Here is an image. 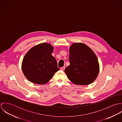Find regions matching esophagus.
<instances>
[{"instance_id": "obj_1", "label": "esophagus", "mask_w": 122, "mask_h": 122, "mask_svg": "<svg viewBox=\"0 0 122 122\" xmlns=\"http://www.w3.org/2000/svg\"><path fill=\"white\" fill-rule=\"evenodd\" d=\"M65 69V67H62L61 68V70H62V71L64 70Z\"/></svg>"}]
</instances>
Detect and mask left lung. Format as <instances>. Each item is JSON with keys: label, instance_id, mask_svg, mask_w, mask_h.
<instances>
[{"label": "left lung", "instance_id": "left-lung-1", "mask_svg": "<svg viewBox=\"0 0 122 122\" xmlns=\"http://www.w3.org/2000/svg\"><path fill=\"white\" fill-rule=\"evenodd\" d=\"M70 65L65 70L70 81L76 85H88L97 77L100 66L92 49L82 43H75L70 47Z\"/></svg>", "mask_w": 122, "mask_h": 122}]
</instances>
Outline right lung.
Listing matches in <instances>:
<instances>
[{"instance_id":"add662e5","label":"right lung","mask_w":122,"mask_h":122,"mask_svg":"<svg viewBox=\"0 0 122 122\" xmlns=\"http://www.w3.org/2000/svg\"><path fill=\"white\" fill-rule=\"evenodd\" d=\"M54 47L49 43L38 44L26 53L22 63V72L30 82L38 85L48 83L60 70L52 53Z\"/></svg>"}]
</instances>
